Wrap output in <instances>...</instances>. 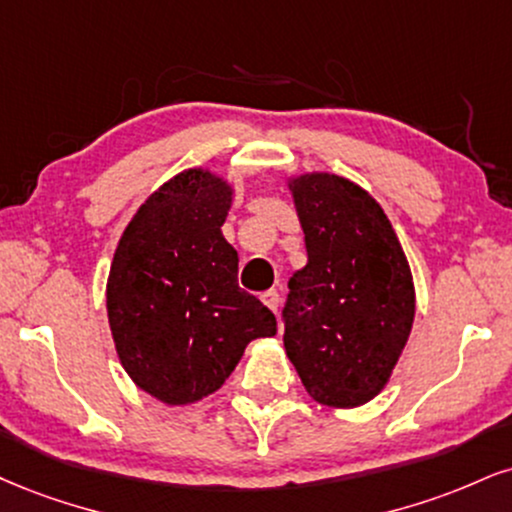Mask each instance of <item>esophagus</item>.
<instances>
[{
  "label": "esophagus",
  "instance_id": "obj_1",
  "mask_svg": "<svg viewBox=\"0 0 512 512\" xmlns=\"http://www.w3.org/2000/svg\"><path fill=\"white\" fill-rule=\"evenodd\" d=\"M262 303L267 305L269 310H272L274 315H276V312H279V305H281L279 293H276V291H267V293H262Z\"/></svg>",
  "mask_w": 512,
  "mask_h": 512
}]
</instances>
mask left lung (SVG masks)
Wrapping results in <instances>:
<instances>
[{
    "mask_svg": "<svg viewBox=\"0 0 512 512\" xmlns=\"http://www.w3.org/2000/svg\"><path fill=\"white\" fill-rule=\"evenodd\" d=\"M307 264L288 281L283 346L305 391L357 408L384 391L415 322L403 245L365 188L329 171L288 176Z\"/></svg>",
    "mask_w": 512,
    "mask_h": 512,
    "instance_id": "1",
    "label": "left lung"
}]
</instances>
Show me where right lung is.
Masks as SVG:
<instances>
[{
    "mask_svg": "<svg viewBox=\"0 0 512 512\" xmlns=\"http://www.w3.org/2000/svg\"><path fill=\"white\" fill-rule=\"evenodd\" d=\"M231 181L205 166L152 193L116 245L107 315L133 384L166 405L219 391L245 346L276 334V317L238 288V252L224 238Z\"/></svg>",
    "mask_w": 512,
    "mask_h": 512,
    "instance_id": "obj_1",
    "label": "right lung"
}]
</instances>
